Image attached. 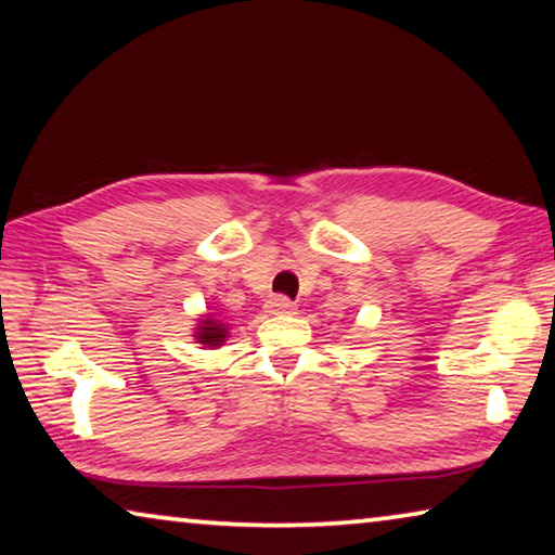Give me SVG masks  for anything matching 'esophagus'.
Here are the masks:
<instances>
[{"label": "esophagus", "instance_id": "34e87169", "mask_svg": "<svg viewBox=\"0 0 555 555\" xmlns=\"http://www.w3.org/2000/svg\"><path fill=\"white\" fill-rule=\"evenodd\" d=\"M267 311L274 313V315H288L296 311V304L294 300H288L286 296H274L267 300Z\"/></svg>", "mask_w": 555, "mask_h": 555}]
</instances>
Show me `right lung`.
Returning <instances> with one entry per match:
<instances>
[{
  "label": "right lung",
  "mask_w": 555,
  "mask_h": 555,
  "mask_svg": "<svg viewBox=\"0 0 555 555\" xmlns=\"http://www.w3.org/2000/svg\"><path fill=\"white\" fill-rule=\"evenodd\" d=\"M224 337H228V325L215 321L212 315H205L201 318V325L195 327V340L205 347H220L224 343Z\"/></svg>",
  "instance_id": "obj_1"
}]
</instances>
